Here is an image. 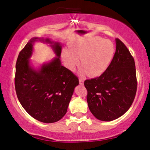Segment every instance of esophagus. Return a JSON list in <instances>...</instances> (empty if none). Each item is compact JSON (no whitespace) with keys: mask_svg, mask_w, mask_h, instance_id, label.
Here are the masks:
<instances>
[{"mask_svg":"<svg viewBox=\"0 0 150 150\" xmlns=\"http://www.w3.org/2000/svg\"><path fill=\"white\" fill-rule=\"evenodd\" d=\"M79 84L81 85H84V80H83V79H79Z\"/></svg>","mask_w":150,"mask_h":150,"instance_id":"esophagus-1","label":"esophagus"}]
</instances>
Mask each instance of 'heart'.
<instances>
[{
    "label": "heart",
    "instance_id": "b5f03b06",
    "mask_svg": "<svg viewBox=\"0 0 150 150\" xmlns=\"http://www.w3.org/2000/svg\"><path fill=\"white\" fill-rule=\"evenodd\" d=\"M115 47L110 40L100 37L83 40L69 46L62 52L65 65L73 70L79 63L81 73H87L91 77H98L105 72L112 61Z\"/></svg>",
    "mask_w": 150,
    "mask_h": 150
}]
</instances>
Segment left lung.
<instances>
[{
  "label": "left lung",
  "mask_w": 150,
  "mask_h": 150,
  "mask_svg": "<svg viewBox=\"0 0 150 150\" xmlns=\"http://www.w3.org/2000/svg\"><path fill=\"white\" fill-rule=\"evenodd\" d=\"M115 42L116 52L108 69L100 77L84 82L89 110L101 121L122 116L131 106L137 90L134 58L123 42L118 38Z\"/></svg>",
  "instance_id": "left-lung-1"
}]
</instances>
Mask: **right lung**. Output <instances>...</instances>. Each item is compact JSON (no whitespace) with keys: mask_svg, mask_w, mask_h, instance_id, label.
Instances as JSON below:
<instances>
[{"mask_svg":"<svg viewBox=\"0 0 150 150\" xmlns=\"http://www.w3.org/2000/svg\"><path fill=\"white\" fill-rule=\"evenodd\" d=\"M50 44L56 57L35 68L29 59L35 41ZM62 45L50 38L34 37L20 52L16 64L15 88L20 104L29 115L44 123L61 120L67 112L77 77L62 65Z\"/></svg>","mask_w":150,"mask_h":150,"instance_id":"add662e5","label":"right lung"}]
</instances>
